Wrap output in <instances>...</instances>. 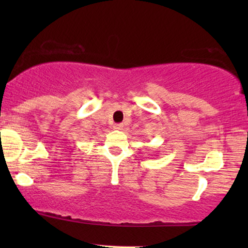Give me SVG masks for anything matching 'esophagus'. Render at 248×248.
<instances>
[{"label":"esophagus","instance_id":"1","mask_svg":"<svg viewBox=\"0 0 248 248\" xmlns=\"http://www.w3.org/2000/svg\"><path fill=\"white\" fill-rule=\"evenodd\" d=\"M123 124H115L114 125V130H117V131H121V130H123Z\"/></svg>","mask_w":248,"mask_h":248}]
</instances>
